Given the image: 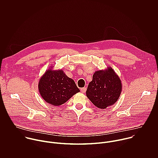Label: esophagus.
<instances>
[{
  "label": "esophagus",
  "mask_w": 158,
  "mask_h": 158,
  "mask_svg": "<svg viewBox=\"0 0 158 158\" xmlns=\"http://www.w3.org/2000/svg\"><path fill=\"white\" fill-rule=\"evenodd\" d=\"M81 91L82 93H84L85 91H86V87H82L81 89Z\"/></svg>",
  "instance_id": "obj_1"
}]
</instances>
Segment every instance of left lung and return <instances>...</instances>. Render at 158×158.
<instances>
[{
    "instance_id": "8db88e82",
    "label": "left lung",
    "mask_w": 158,
    "mask_h": 158,
    "mask_svg": "<svg viewBox=\"0 0 158 158\" xmlns=\"http://www.w3.org/2000/svg\"><path fill=\"white\" fill-rule=\"evenodd\" d=\"M120 78L112 67L96 71L86 91V96L94 106L106 109L113 105L118 100L121 91Z\"/></svg>"
}]
</instances>
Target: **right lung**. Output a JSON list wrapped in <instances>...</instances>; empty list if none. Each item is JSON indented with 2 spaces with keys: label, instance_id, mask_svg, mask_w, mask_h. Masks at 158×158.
Returning a JSON list of instances; mask_svg holds the SVG:
<instances>
[{
  "label": "right lung",
  "instance_id": "right-lung-1",
  "mask_svg": "<svg viewBox=\"0 0 158 158\" xmlns=\"http://www.w3.org/2000/svg\"><path fill=\"white\" fill-rule=\"evenodd\" d=\"M38 88L43 99L55 106L64 104L80 91L74 80L66 76L62 69L53 70L52 67L42 76Z\"/></svg>",
  "mask_w": 158,
  "mask_h": 158
}]
</instances>
